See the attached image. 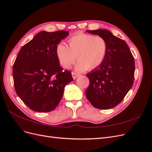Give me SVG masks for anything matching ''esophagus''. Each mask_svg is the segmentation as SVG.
<instances>
[{
    "label": "esophagus",
    "instance_id": "1",
    "mask_svg": "<svg viewBox=\"0 0 152 152\" xmlns=\"http://www.w3.org/2000/svg\"><path fill=\"white\" fill-rule=\"evenodd\" d=\"M72 77L74 79H75V78H77V77L80 74H78V73H77V72H72Z\"/></svg>",
    "mask_w": 152,
    "mask_h": 152
}]
</instances>
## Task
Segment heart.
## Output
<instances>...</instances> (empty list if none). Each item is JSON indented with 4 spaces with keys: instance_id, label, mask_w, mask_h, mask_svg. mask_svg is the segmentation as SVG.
<instances>
[{
    "instance_id": "obj_1",
    "label": "heart",
    "mask_w": 152,
    "mask_h": 152,
    "mask_svg": "<svg viewBox=\"0 0 152 152\" xmlns=\"http://www.w3.org/2000/svg\"><path fill=\"white\" fill-rule=\"evenodd\" d=\"M69 47L59 43L56 55L64 68L68 69L77 59L78 70L94 69L104 62L107 53V43L100 36L87 34H78L68 40Z\"/></svg>"
}]
</instances>
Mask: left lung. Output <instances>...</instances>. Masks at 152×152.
I'll use <instances>...</instances> for the list:
<instances>
[{"label":"left lung","instance_id":"left-lung-1","mask_svg":"<svg viewBox=\"0 0 152 152\" xmlns=\"http://www.w3.org/2000/svg\"><path fill=\"white\" fill-rule=\"evenodd\" d=\"M104 38L107 53L104 62L87 74L90 84L86 91L88 101L99 109L115 107L132 88L135 60L126 42L105 29L87 30Z\"/></svg>","mask_w":152,"mask_h":152}]
</instances>
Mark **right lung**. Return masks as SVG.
Returning <instances> with one entry per match:
<instances>
[{"instance_id": "1", "label": "right lung", "mask_w": 152, "mask_h": 152, "mask_svg": "<svg viewBox=\"0 0 152 152\" xmlns=\"http://www.w3.org/2000/svg\"><path fill=\"white\" fill-rule=\"evenodd\" d=\"M69 32H40L20 50L13 66L17 94L28 108L37 112L53 110L64 88L73 80L71 72L60 67L57 44Z\"/></svg>"}]
</instances>
